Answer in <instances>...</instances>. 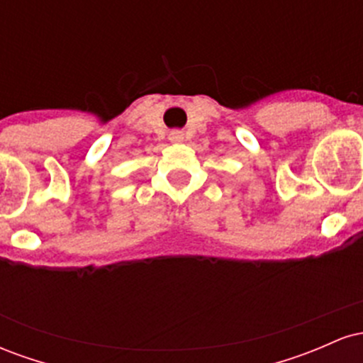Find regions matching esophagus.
<instances>
[{"mask_svg":"<svg viewBox=\"0 0 363 363\" xmlns=\"http://www.w3.org/2000/svg\"><path fill=\"white\" fill-rule=\"evenodd\" d=\"M169 140L174 141V143H179V141L184 140V131H181V129H172V131L169 133Z\"/></svg>","mask_w":363,"mask_h":363,"instance_id":"34e87169","label":"esophagus"}]
</instances>
